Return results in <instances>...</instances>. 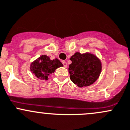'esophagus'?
I'll use <instances>...</instances> for the list:
<instances>
[{
	"instance_id": "1",
	"label": "esophagus",
	"mask_w": 130,
	"mask_h": 130,
	"mask_svg": "<svg viewBox=\"0 0 130 130\" xmlns=\"http://www.w3.org/2000/svg\"><path fill=\"white\" fill-rule=\"evenodd\" d=\"M62 63H63V65L64 67H65V68H67V63L66 61H63Z\"/></svg>"
}]
</instances>
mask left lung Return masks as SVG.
<instances>
[{"label":"left lung","instance_id":"left-lung-1","mask_svg":"<svg viewBox=\"0 0 130 130\" xmlns=\"http://www.w3.org/2000/svg\"><path fill=\"white\" fill-rule=\"evenodd\" d=\"M70 60L72 61L69 69L70 78L78 87L89 86L99 77L102 63L95 55L76 52Z\"/></svg>","mask_w":130,"mask_h":130}]
</instances>
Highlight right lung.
<instances>
[{
    "instance_id": "right-lung-1",
    "label": "right lung",
    "mask_w": 130,
    "mask_h": 130,
    "mask_svg": "<svg viewBox=\"0 0 130 130\" xmlns=\"http://www.w3.org/2000/svg\"><path fill=\"white\" fill-rule=\"evenodd\" d=\"M63 66L58 59L51 60L49 57L43 55L31 63L30 70L38 78L46 80L51 73L54 72L58 68Z\"/></svg>"
}]
</instances>
